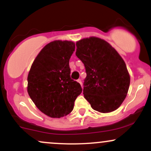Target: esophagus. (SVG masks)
Returning <instances> with one entry per match:
<instances>
[{"label":"esophagus","instance_id":"obj_1","mask_svg":"<svg viewBox=\"0 0 151 151\" xmlns=\"http://www.w3.org/2000/svg\"><path fill=\"white\" fill-rule=\"evenodd\" d=\"M77 81H78V82L79 83H80V84L81 85V86H82V82H81V79H78V80Z\"/></svg>","mask_w":151,"mask_h":151}]
</instances>
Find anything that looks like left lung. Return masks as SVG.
I'll return each mask as SVG.
<instances>
[{
  "label": "left lung",
  "mask_w": 151,
  "mask_h": 151,
  "mask_svg": "<svg viewBox=\"0 0 151 151\" xmlns=\"http://www.w3.org/2000/svg\"><path fill=\"white\" fill-rule=\"evenodd\" d=\"M76 55L83 63L86 76L83 95L100 113L116 111L124 101L130 86L126 63L110 43L91 36L76 42Z\"/></svg>",
  "instance_id": "8db88e82"
}]
</instances>
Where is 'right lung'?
I'll return each mask as SVG.
<instances>
[{
	"label": "right lung",
	"instance_id": "right-lung-1",
	"mask_svg": "<svg viewBox=\"0 0 151 151\" xmlns=\"http://www.w3.org/2000/svg\"><path fill=\"white\" fill-rule=\"evenodd\" d=\"M75 43L56 40L39 52L28 75L27 91L37 108L50 118L67 116L82 92L81 85L70 78L69 60Z\"/></svg>",
	"mask_w": 151,
	"mask_h": 151
}]
</instances>
